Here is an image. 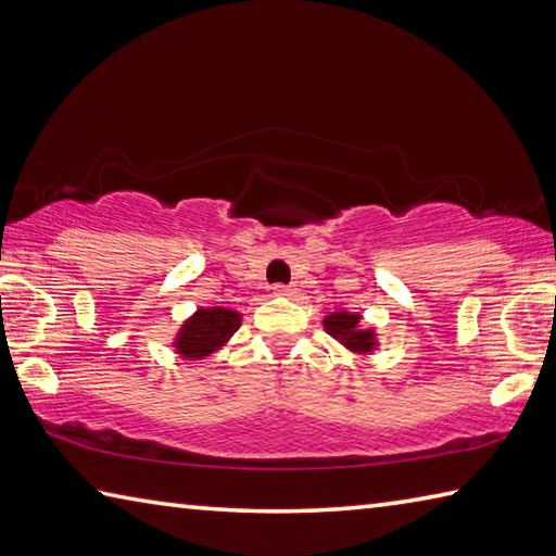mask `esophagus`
Masks as SVG:
<instances>
[{"mask_svg":"<svg viewBox=\"0 0 556 556\" xmlns=\"http://www.w3.org/2000/svg\"><path fill=\"white\" fill-rule=\"evenodd\" d=\"M274 295H278V298L292 295V288H288V286H274Z\"/></svg>","mask_w":556,"mask_h":556,"instance_id":"obj_1","label":"esophagus"}]
</instances>
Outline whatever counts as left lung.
<instances>
[{"label": "left lung", "mask_w": 556, "mask_h": 556, "mask_svg": "<svg viewBox=\"0 0 556 556\" xmlns=\"http://www.w3.org/2000/svg\"><path fill=\"white\" fill-rule=\"evenodd\" d=\"M324 329L353 353L375 351V333L372 329H361V314L333 312L324 319Z\"/></svg>", "instance_id": "8db88e82"}]
</instances>
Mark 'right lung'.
Instances as JSON below:
<instances>
[{"instance_id": "right-lung-1", "label": "right lung", "mask_w": 556, "mask_h": 556, "mask_svg": "<svg viewBox=\"0 0 556 556\" xmlns=\"http://www.w3.org/2000/svg\"><path fill=\"white\" fill-rule=\"evenodd\" d=\"M239 324H242V314L235 309H198L193 317L184 324L179 337H176V353H181L184 358L191 361L211 355L219 345H225V341H229V337L239 329Z\"/></svg>"}]
</instances>
